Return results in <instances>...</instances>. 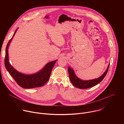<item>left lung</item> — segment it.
I'll return each mask as SVG.
<instances>
[{
	"label": "left lung",
	"mask_w": 124,
	"mask_h": 124,
	"mask_svg": "<svg viewBox=\"0 0 124 124\" xmlns=\"http://www.w3.org/2000/svg\"><path fill=\"white\" fill-rule=\"evenodd\" d=\"M109 66V64L107 70H106V71L101 76L98 78L90 80H82L78 78L76 76L74 70L72 68L69 67L68 69L70 79L72 84L74 85V86H75L77 88H79V89H87V88H91L96 85L102 80V79L105 77L106 75L107 74Z\"/></svg>",
	"instance_id": "obj_1"
}]
</instances>
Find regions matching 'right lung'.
I'll return each mask as SVG.
<instances>
[{
    "label": "right lung",
    "instance_id": "add662e5",
    "mask_svg": "<svg viewBox=\"0 0 124 124\" xmlns=\"http://www.w3.org/2000/svg\"><path fill=\"white\" fill-rule=\"evenodd\" d=\"M16 30L15 31L13 37L8 42L6 46L4 59L5 67L10 75L12 77L17 84L21 87L29 89V88L43 86L49 80L51 70L56 60L49 62L40 71L35 74L26 75L16 71L10 65L8 59V46Z\"/></svg>",
    "mask_w": 124,
    "mask_h": 124
}]
</instances>
